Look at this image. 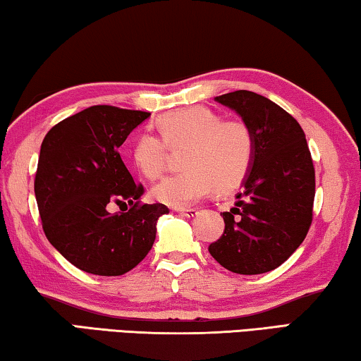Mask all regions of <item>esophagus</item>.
<instances>
[{
  "mask_svg": "<svg viewBox=\"0 0 361 361\" xmlns=\"http://www.w3.org/2000/svg\"><path fill=\"white\" fill-rule=\"evenodd\" d=\"M176 212H179L180 216H185V217H193V216L198 214V209H195V208H177Z\"/></svg>",
  "mask_w": 361,
  "mask_h": 361,
  "instance_id": "obj_1",
  "label": "esophagus"
}]
</instances>
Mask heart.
<instances>
[{"label":"heart","instance_id":"heart-1","mask_svg":"<svg viewBox=\"0 0 361 361\" xmlns=\"http://www.w3.org/2000/svg\"><path fill=\"white\" fill-rule=\"evenodd\" d=\"M157 134L144 133L135 140L133 158L147 179H158L166 168L169 149H182L184 171L153 187L152 198L171 208H187L212 188L227 193L250 173L254 158V135L240 118L222 116L206 107H187L158 118Z\"/></svg>","mask_w":361,"mask_h":361}]
</instances>
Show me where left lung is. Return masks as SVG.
I'll return each instance as SVG.
<instances>
[{"label": "left lung", "instance_id": "8db88e82", "mask_svg": "<svg viewBox=\"0 0 361 361\" xmlns=\"http://www.w3.org/2000/svg\"><path fill=\"white\" fill-rule=\"evenodd\" d=\"M214 100L250 125L254 158L235 208L221 214L226 230L209 254L233 274H265L285 262L309 232L315 198L309 145L299 123L261 94L235 91Z\"/></svg>", "mask_w": 361, "mask_h": 361}]
</instances>
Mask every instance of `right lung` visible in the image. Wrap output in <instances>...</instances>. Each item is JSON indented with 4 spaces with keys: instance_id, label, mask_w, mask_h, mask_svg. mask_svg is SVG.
Wrapping results in <instances>:
<instances>
[{
    "instance_id": "obj_1",
    "label": "right lung",
    "mask_w": 361,
    "mask_h": 361,
    "mask_svg": "<svg viewBox=\"0 0 361 361\" xmlns=\"http://www.w3.org/2000/svg\"><path fill=\"white\" fill-rule=\"evenodd\" d=\"M150 114L94 105L65 118L41 144L35 197L49 243L80 270L118 276L152 250L157 222L169 209L140 204L120 147ZM115 202L128 213L111 215Z\"/></svg>"
}]
</instances>
